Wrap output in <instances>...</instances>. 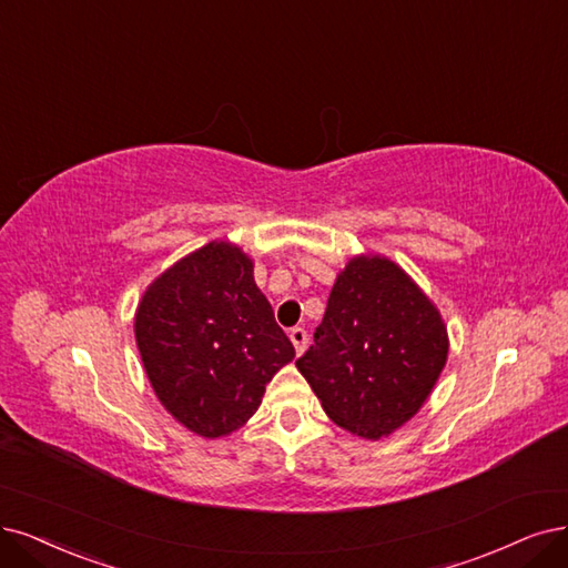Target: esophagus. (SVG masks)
Returning <instances> with one entry per match:
<instances>
[{"label":"esophagus","instance_id":"1","mask_svg":"<svg viewBox=\"0 0 568 568\" xmlns=\"http://www.w3.org/2000/svg\"><path fill=\"white\" fill-rule=\"evenodd\" d=\"M290 342H292V346H295V351H297V355H302L304 351H306V344H308V334H306V329H302V327H295L290 332Z\"/></svg>","mask_w":568,"mask_h":568}]
</instances>
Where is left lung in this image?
Returning <instances> with one entry per match:
<instances>
[{"label":"left lung","mask_w":568,"mask_h":568,"mask_svg":"<svg viewBox=\"0 0 568 568\" xmlns=\"http://www.w3.org/2000/svg\"><path fill=\"white\" fill-rule=\"evenodd\" d=\"M449 355L443 313L384 255L348 260L297 369L325 414L363 439L388 437L426 405Z\"/></svg>","instance_id":"obj_1"}]
</instances>
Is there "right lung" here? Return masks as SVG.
I'll return each instance as SVG.
<instances>
[{"label": "right lung", "mask_w": 568, "mask_h": 568, "mask_svg": "<svg viewBox=\"0 0 568 568\" xmlns=\"http://www.w3.org/2000/svg\"><path fill=\"white\" fill-rule=\"evenodd\" d=\"M252 271L243 247L210 241L159 273L135 308V344L159 403L207 439L245 426L273 374L295 358Z\"/></svg>", "instance_id": "add662e5"}]
</instances>
